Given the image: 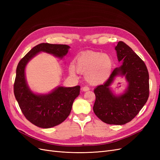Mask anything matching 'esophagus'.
Here are the masks:
<instances>
[{
    "label": "esophagus",
    "instance_id": "34e87169",
    "mask_svg": "<svg viewBox=\"0 0 160 160\" xmlns=\"http://www.w3.org/2000/svg\"><path fill=\"white\" fill-rule=\"evenodd\" d=\"M81 89H82V91H89V88L88 86H84V87H83V88H81Z\"/></svg>",
    "mask_w": 160,
    "mask_h": 160
}]
</instances>
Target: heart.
<instances>
[{"mask_svg": "<svg viewBox=\"0 0 160 160\" xmlns=\"http://www.w3.org/2000/svg\"><path fill=\"white\" fill-rule=\"evenodd\" d=\"M75 65L71 63L69 72L75 75L76 71L85 73V78L90 84L104 83L110 77L113 67V58L109 55L99 52L87 51L81 52L75 59Z\"/></svg>", "mask_w": 160, "mask_h": 160, "instance_id": "heart-1", "label": "heart"}]
</instances>
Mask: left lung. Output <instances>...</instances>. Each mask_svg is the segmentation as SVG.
Instances as JSON below:
<instances>
[{"label": "left lung", "mask_w": 160, "mask_h": 160, "mask_svg": "<svg viewBox=\"0 0 160 160\" xmlns=\"http://www.w3.org/2000/svg\"><path fill=\"white\" fill-rule=\"evenodd\" d=\"M118 61L122 65L113 71L103 85L94 90L95 101L93 111L102 122L108 124L124 125L131 122L147 102L149 95V72L143 60L122 41L115 47ZM124 75L129 83L128 90L115 96L109 86L115 76Z\"/></svg>", "instance_id": "8db88e82"}]
</instances>
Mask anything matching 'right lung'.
Returning <instances> with one entry per match:
<instances>
[{
  "mask_svg": "<svg viewBox=\"0 0 160 160\" xmlns=\"http://www.w3.org/2000/svg\"><path fill=\"white\" fill-rule=\"evenodd\" d=\"M69 49L67 45L41 43L34 47L17 65L14 94L26 119L37 127L50 128L63 122L71 113L74 100L79 95L80 86L59 87L49 94H34L26 83L25 66L28 61L41 51L62 58L67 55Z\"/></svg>",
  "mask_w": 160,
  "mask_h": 160,
  "instance_id": "right-lung-1",
  "label": "right lung"
}]
</instances>
